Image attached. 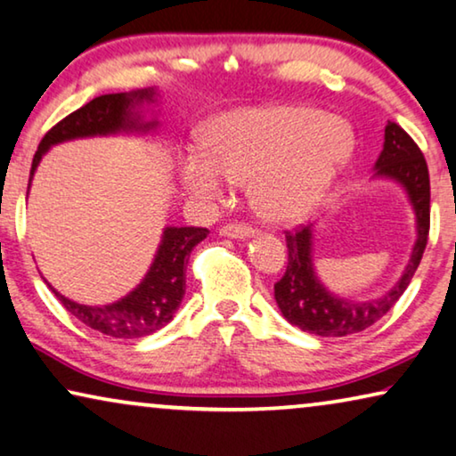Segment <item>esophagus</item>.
Segmentation results:
<instances>
[{
    "label": "esophagus",
    "instance_id": "34e87169",
    "mask_svg": "<svg viewBox=\"0 0 456 456\" xmlns=\"http://www.w3.org/2000/svg\"><path fill=\"white\" fill-rule=\"evenodd\" d=\"M221 235L235 237V240H246V237L254 235V227L248 225V223H227V225L221 229Z\"/></svg>",
    "mask_w": 456,
    "mask_h": 456
}]
</instances>
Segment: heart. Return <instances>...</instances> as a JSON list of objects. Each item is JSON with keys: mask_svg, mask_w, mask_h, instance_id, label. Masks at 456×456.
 <instances>
[{"mask_svg": "<svg viewBox=\"0 0 456 456\" xmlns=\"http://www.w3.org/2000/svg\"><path fill=\"white\" fill-rule=\"evenodd\" d=\"M354 151V127L338 115L283 102L243 107L210 121L202 149L179 163V179L200 202H219L231 183L249 182L258 215L295 223L322 204Z\"/></svg>", "mask_w": 456, "mask_h": 456, "instance_id": "obj_1", "label": "heart"}]
</instances>
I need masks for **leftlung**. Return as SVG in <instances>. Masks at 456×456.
Returning a JSON list of instances; mask_svg holds the SVG:
<instances>
[{
  "label": "left lung",
  "mask_w": 456,
  "mask_h": 456,
  "mask_svg": "<svg viewBox=\"0 0 456 456\" xmlns=\"http://www.w3.org/2000/svg\"><path fill=\"white\" fill-rule=\"evenodd\" d=\"M376 177L395 179L405 188L418 221L411 260L393 289L371 301H349L337 297L320 283L312 262V225L287 231L289 262L283 279L274 283V299L279 310L304 332L318 337H347L378 322L393 307L411 283L418 271L429 233V173L419 146L399 124L388 121L384 127V149L374 165Z\"/></svg>",
  "instance_id": "1"
}]
</instances>
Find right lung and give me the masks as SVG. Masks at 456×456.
Instances as JSON below:
<instances>
[{
  "mask_svg": "<svg viewBox=\"0 0 456 456\" xmlns=\"http://www.w3.org/2000/svg\"><path fill=\"white\" fill-rule=\"evenodd\" d=\"M152 88H138L132 93L101 94V97L86 102L85 107L76 109L68 118L51 127L45 134L41 144L35 152L30 179L49 146L66 142L74 138L86 136H107L118 132H149L155 130L157 121H142L136 111L142 102L155 101ZM28 179V182H30ZM30 185V183H28ZM208 235L204 227H167L163 231L161 246L157 249L155 262L146 273L136 289L124 299L109 305H82L69 301L57 293L53 287L49 289L61 301L63 307L85 322L91 329L115 338H138L163 329L171 322L173 314L182 304L185 293V266H188L190 252Z\"/></svg>",
  "mask_w": 456,
  "mask_h": 456,
  "instance_id": "right-lung-1",
  "label": "right lung"
}]
</instances>
